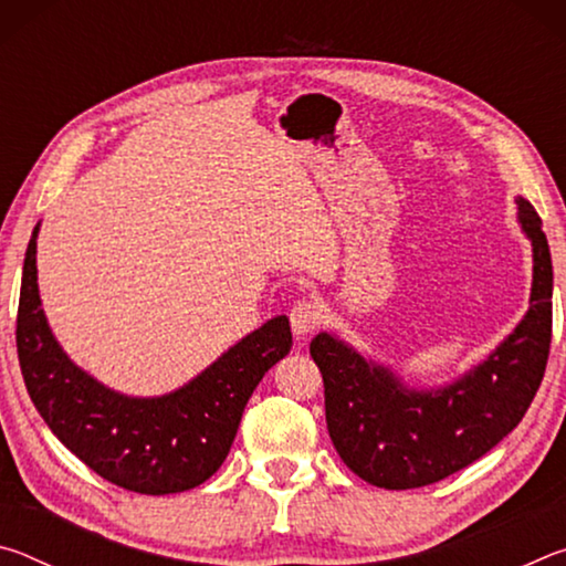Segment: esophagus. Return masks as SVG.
<instances>
[{
	"label": "esophagus",
	"mask_w": 566,
	"mask_h": 566,
	"mask_svg": "<svg viewBox=\"0 0 566 566\" xmlns=\"http://www.w3.org/2000/svg\"><path fill=\"white\" fill-rule=\"evenodd\" d=\"M290 319H292V329H294L296 337H306V334H312L314 329L319 327L322 310L317 306V302L302 300V302H296L292 306Z\"/></svg>",
	"instance_id": "obj_1"
}]
</instances>
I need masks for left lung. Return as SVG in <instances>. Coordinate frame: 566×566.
<instances>
[{
	"instance_id": "left-lung-1",
	"label": "left lung",
	"mask_w": 566,
	"mask_h": 566,
	"mask_svg": "<svg viewBox=\"0 0 566 566\" xmlns=\"http://www.w3.org/2000/svg\"><path fill=\"white\" fill-rule=\"evenodd\" d=\"M514 202L516 222L532 242L530 310L462 377L442 387H411L337 334L312 339L332 444L364 482L381 490L434 484L500 444L530 409L549 357L554 274L539 214L524 197Z\"/></svg>"
}]
</instances>
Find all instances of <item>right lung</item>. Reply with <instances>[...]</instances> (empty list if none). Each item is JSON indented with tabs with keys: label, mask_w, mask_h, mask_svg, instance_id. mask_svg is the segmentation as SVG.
<instances>
[{
	"label": "right lung",
	"mask_w": 566,
	"mask_h": 566,
	"mask_svg": "<svg viewBox=\"0 0 566 566\" xmlns=\"http://www.w3.org/2000/svg\"><path fill=\"white\" fill-rule=\"evenodd\" d=\"M34 227L24 254L17 352L27 391L54 437L92 472L137 494H177L212 476L229 454L262 377L292 349L286 314L232 344L195 379L159 397L109 389L52 334L36 284Z\"/></svg>",
	"instance_id": "obj_1"
}]
</instances>
